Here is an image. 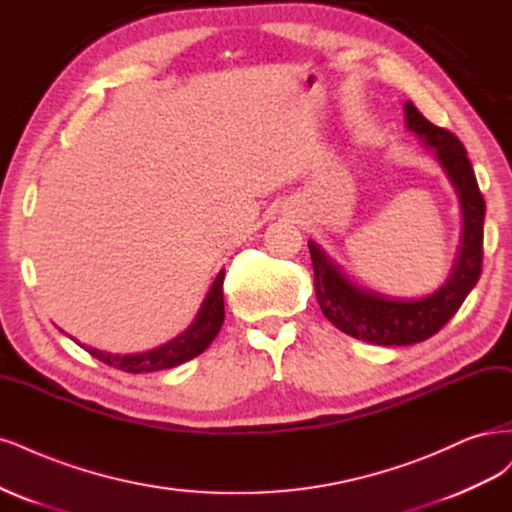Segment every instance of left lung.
<instances>
[{
    "label": "left lung",
    "instance_id": "left-lung-1",
    "mask_svg": "<svg viewBox=\"0 0 512 512\" xmlns=\"http://www.w3.org/2000/svg\"><path fill=\"white\" fill-rule=\"evenodd\" d=\"M406 127L432 148L461 206V240L447 280L425 298H393L357 285L319 244L308 242L315 291L323 315L340 332L378 346H406L432 338L459 310L483 268L485 200L478 191L466 148L451 131L432 125L412 102L404 104Z\"/></svg>",
    "mask_w": 512,
    "mask_h": 512
}]
</instances>
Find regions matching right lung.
<instances>
[{"instance_id": "1", "label": "right lung", "mask_w": 512, "mask_h": 512, "mask_svg": "<svg viewBox=\"0 0 512 512\" xmlns=\"http://www.w3.org/2000/svg\"><path fill=\"white\" fill-rule=\"evenodd\" d=\"M223 278L225 270H221L214 278L212 287L208 289L206 298L200 306V312L193 319V323L185 329L183 334L168 340L166 344L155 346L151 351L144 353H131V355H119V353H106L91 349V346L80 344L82 349L89 351V355L97 357L104 364L131 372V374H142V372H157V370H168L176 368L185 361L197 357L208 349V344L217 338L219 329L225 319V304H223Z\"/></svg>"}]
</instances>
